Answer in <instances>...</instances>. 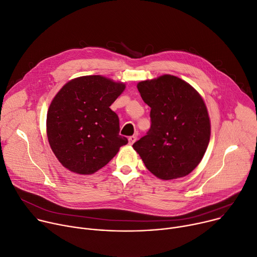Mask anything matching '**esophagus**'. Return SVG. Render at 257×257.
I'll use <instances>...</instances> for the list:
<instances>
[{"label":"esophagus","mask_w":257,"mask_h":257,"mask_svg":"<svg viewBox=\"0 0 257 257\" xmlns=\"http://www.w3.org/2000/svg\"><path fill=\"white\" fill-rule=\"evenodd\" d=\"M136 139H137V136H135V135H132V136H130V137L128 138L129 144H130V145H133V144L136 142Z\"/></svg>","instance_id":"1"}]
</instances>
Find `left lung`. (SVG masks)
Returning a JSON list of instances; mask_svg holds the SVG:
<instances>
[{"label":"left lung","instance_id":"left-lung-1","mask_svg":"<svg viewBox=\"0 0 257 257\" xmlns=\"http://www.w3.org/2000/svg\"><path fill=\"white\" fill-rule=\"evenodd\" d=\"M137 89L151 107V128L133 149L161 179L188 175L199 165L210 139L204 100L190 84L170 75L138 83Z\"/></svg>","mask_w":257,"mask_h":257}]
</instances>
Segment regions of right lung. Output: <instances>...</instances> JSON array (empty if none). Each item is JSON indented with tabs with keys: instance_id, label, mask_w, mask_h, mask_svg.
Segmentation results:
<instances>
[{
	"instance_id": "1",
	"label": "right lung",
	"mask_w": 257,
	"mask_h": 257,
	"mask_svg": "<svg viewBox=\"0 0 257 257\" xmlns=\"http://www.w3.org/2000/svg\"><path fill=\"white\" fill-rule=\"evenodd\" d=\"M123 83L85 76L66 83L47 113V136L61 164L79 174L105 166L128 139L119 134V116L109 106L124 91Z\"/></svg>"
}]
</instances>
